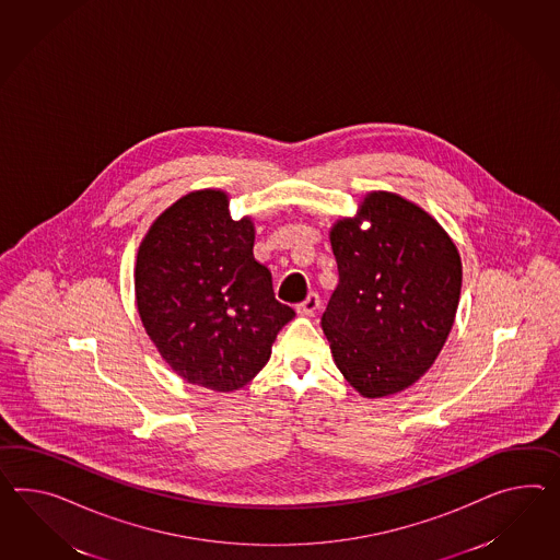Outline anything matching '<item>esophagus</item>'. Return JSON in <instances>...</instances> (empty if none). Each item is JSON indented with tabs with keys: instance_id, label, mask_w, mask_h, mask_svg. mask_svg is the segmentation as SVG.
Returning <instances> with one entry per match:
<instances>
[{
	"instance_id": "esophagus-1",
	"label": "esophagus",
	"mask_w": 560,
	"mask_h": 560,
	"mask_svg": "<svg viewBox=\"0 0 560 560\" xmlns=\"http://www.w3.org/2000/svg\"><path fill=\"white\" fill-rule=\"evenodd\" d=\"M318 304H320V301H318V294L311 292V294L306 296V301L301 302V304L296 306V313L302 316H313L316 313V308H318Z\"/></svg>"
}]
</instances>
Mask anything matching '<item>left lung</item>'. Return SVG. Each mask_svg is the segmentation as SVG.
<instances>
[{
    "mask_svg": "<svg viewBox=\"0 0 560 560\" xmlns=\"http://www.w3.org/2000/svg\"><path fill=\"white\" fill-rule=\"evenodd\" d=\"M329 237L339 284L320 325L335 365L359 396H394L431 370L453 329L457 245L431 213L387 190L368 192Z\"/></svg>",
    "mask_w": 560,
    "mask_h": 560,
    "instance_id": "8db88e82",
    "label": "left lung"
}]
</instances>
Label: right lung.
I'll return each instance as SVG.
<instances>
[{
    "label": "right lung",
    "instance_id": "obj_1",
    "mask_svg": "<svg viewBox=\"0 0 560 560\" xmlns=\"http://www.w3.org/2000/svg\"><path fill=\"white\" fill-rule=\"evenodd\" d=\"M252 217L233 221L230 195L192 190L144 235L136 304L162 359L188 384L235 392L268 363L294 311L276 301L272 273L254 258Z\"/></svg>",
    "mask_w": 560,
    "mask_h": 560
}]
</instances>
